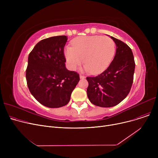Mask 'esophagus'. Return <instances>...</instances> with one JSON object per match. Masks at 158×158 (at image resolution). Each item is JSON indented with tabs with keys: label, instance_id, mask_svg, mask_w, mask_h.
Returning <instances> with one entry per match:
<instances>
[{
	"label": "esophagus",
	"instance_id": "esophagus-1",
	"mask_svg": "<svg viewBox=\"0 0 158 158\" xmlns=\"http://www.w3.org/2000/svg\"><path fill=\"white\" fill-rule=\"evenodd\" d=\"M79 77H80V79H85V77L84 76H82V75H80Z\"/></svg>",
	"mask_w": 158,
	"mask_h": 158
}]
</instances>
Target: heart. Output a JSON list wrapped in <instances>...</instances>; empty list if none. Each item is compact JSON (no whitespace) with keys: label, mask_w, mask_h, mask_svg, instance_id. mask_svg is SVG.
<instances>
[{"label":"heart","mask_w":158,"mask_h":158,"mask_svg":"<svg viewBox=\"0 0 158 158\" xmlns=\"http://www.w3.org/2000/svg\"><path fill=\"white\" fill-rule=\"evenodd\" d=\"M115 52L113 40L107 36H80L72 41V47H66L64 56L70 70L77 69L82 61L86 72L98 74L111 63Z\"/></svg>","instance_id":"1"}]
</instances>
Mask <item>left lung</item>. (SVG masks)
Instances as JSON below:
<instances>
[{
  "label": "left lung",
  "mask_w": 158,
  "mask_h": 158,
  "mask_svg": "<svg viewBox=\"0 0 158 158\" xmlns=\"http://www.w3.org/2000/svg\"><path fill=\"white\" fill-rule=\"evenodd\" d=\"M117 49L109 67L96 77H88L87 95L93 104L111 107L121 102L131 88L135 69L131 48L123 41L110 36Z\"/></svg>",
  "instance_id": "obj_1"
}]
</instances>
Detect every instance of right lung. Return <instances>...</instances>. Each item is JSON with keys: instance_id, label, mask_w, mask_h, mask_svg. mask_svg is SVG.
Wrapping results in <instances>:
<instances>
[{"instance_id": "right-lung-1", "label": "right lung", "mask_w": 158, "mask_h": 158, "mask_svg": "<svg viewBox=\"0 0 158 158\" xmlns=\"http://www.w3.org/2000/svg\"><path fill=\"white\" fill-rule=\"evenodd\" d=\"M66 36L48 38L35 46L28 57L26 80L31 94L42 105L57 108L67 104L79 75L65 66Z\"/></svg>"}]
</instances>
